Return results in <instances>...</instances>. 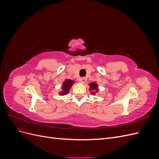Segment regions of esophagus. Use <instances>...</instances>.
<instances>
[{"instance_id": "34e87169", "label": "esophagus", "mask_w": 159, "mask_h": 159, "mask_svg": "<svg viewBox=\"0 0 159 159\" xmlns=\"http://www.w3.org/2000/svg\"><path fill=\"white\" fill-rule=\"evenodd\" d=\"M80 81H81V83L84 84V83L86 82V81H87V79H86L85 78H81L80 79Z\"/></svg>"}]
</instances>
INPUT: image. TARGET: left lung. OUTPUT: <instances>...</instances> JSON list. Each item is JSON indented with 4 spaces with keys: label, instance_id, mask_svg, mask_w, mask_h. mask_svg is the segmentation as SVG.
<instances>
[{
    "label": "left lung",
    "instance_id": "1",
    "mask_svg": "<svg viewBox=\"0 0 159 159\" xmlns=\"http://www.w3.org/2000/svg\"><path fill=\"white\" fill-rule=\"evenodd\" d=\"M90 87H91V89L95 90V89H97L98 85H97V84H95V83H91V84H90ZM92 93H93V94H95V92H92Z\"/></svg>",
    "mask_w": 159,
    "mask_h": 159
}]
</instances>
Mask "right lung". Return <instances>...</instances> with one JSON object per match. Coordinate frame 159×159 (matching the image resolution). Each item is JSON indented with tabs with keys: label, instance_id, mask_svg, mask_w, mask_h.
I'll return each mask as SVG.
<instances>
[{
	"label": "right lung",
	"instance_id": "right-lung-1",
	"mask_svg": "<svg viewBox=\"0 0 159 159\" xmlns=\"http://www.w3.org/2000/svg\"><path fill=\"white\" fill-rule=\"evenodd\" d=\"M74 84V81L70 80H66L65 81V82L63 84V89H64V92L62 93H60L61 95L66 94L68 93L69 90L70 89V88L71 87L72 84Z\"/></svg>",
	"mask_w": 159,
	"mask_h": 159
}]
</instances>
